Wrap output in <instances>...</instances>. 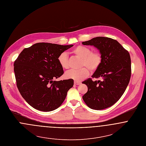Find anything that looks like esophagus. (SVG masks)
<instances>
[{
	"mask_svg": "<svg viewBox=\"0 0 146 146\" xmlns=\"http://www.w3.org/2000/svg\"><path fill=\"white\" fill-rule=\"evenodd\" d=\"M74 84H75V85H80L82 83L81 82H77V81H75L74 82Z\"/></svg>",
	"mask_w": 146,
	"mask_h": 146,
	"instance_id": "esophagus-1",
	"label": "esophagus"
}]
</instances>
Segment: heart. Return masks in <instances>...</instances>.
<instances>
[{"label":"heart","mask_w":146,"mask_h":146,"mask_svg":"<svg viewBox=\"0 0 146 146\" xmlns=\"http://www.w3.org/2000/svg\"><path fill=\"white\" fill-rule=\"evenodd\" d=\"M72 53L77 57L82 58L80 63L83 67L80 70H71L65 74V76L67 79H73L77 82H81L86 78L89 74L88 68L91 71H95L100 66L102 57L101 54L97 51L92 52L90 48L79 45L72 50ZM58 61L60 66L64 69L68 68V61L67 54L66 52L61 53L58 57Z\"/></svg>","instance_id":"obj_1"}]
</instances>
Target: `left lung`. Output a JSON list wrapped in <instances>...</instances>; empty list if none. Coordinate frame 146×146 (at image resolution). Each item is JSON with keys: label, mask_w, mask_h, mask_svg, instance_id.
I'll return each instance as SVG.
<instances>
[{"label": "left lung", "mask_w": 146, "mask_h": 146, "mask_svg": "<svg viewBox=\"0 0 146 146\" xmlns=\"http://www.w3.org/2000/svg\"><path fill=\"white\" fill-rule=\"evenodd\" d=\"M82 44L94 46L102 57L100 66L92 76L102 80L93 82L89 78L83 82L88 92L83 99L89 108L104 110L118 101L128 85L131 76L130 54L117 40L110 38L96 37Z\"/></svg>", "instance_id": "left-lung-1"}]
</instances>
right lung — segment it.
Returning <instances> with one entry per match:
<instances>
[{
	"label": "right lung",
	"mask_w": 146,
	"mask_h": 146,
	"mask_svg": "<svg viewBox=\"0 0 146 146\" xmlns=\"http://www.w3.org/2000/svg\"><path fill=\"white\" fill-rule=\"evenodd\" d=\"M73 45L36 43L25 48L14 63L17 86L23 99L31 107L49 112L64 101L74 80L54 81L63 74L58 57Z\"/></svg>",
	"instance_id": "add662e5"
}]
</instances>
